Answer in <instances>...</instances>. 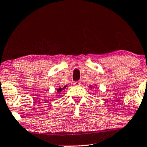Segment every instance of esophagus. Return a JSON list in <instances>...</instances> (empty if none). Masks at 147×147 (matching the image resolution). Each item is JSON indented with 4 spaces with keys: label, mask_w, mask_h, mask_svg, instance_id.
Returning a JSON list of instances; mask_svg holds the SVG:
<instances>
[{
    "label": "esophagus",
    "mask_w": 147,
    "mask_h": 147,
    "mask_svg": "<svg viewBox=\"0 0 147 147\" xmlns=\"http://www.w3.org/2000/svg\"><path fill=\"white\" fill-rule=\"evenodd\" d=\"M74 85L75 86H80V85H81V82H80V81L75 82H74Z\"/></svg>",
    "instance_id": "1"
}]
</instances>
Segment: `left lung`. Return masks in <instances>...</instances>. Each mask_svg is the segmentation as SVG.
<instances>
[{
    "label": "left lung",
    "mask_w": 147,
    "mask_h": 147,
    "mask_svg": "<svg viewBox=\"0 0 147 147\" xmlns=\"http://www.w3.org/2000/svg\"><path fill=\"white\" fill-rule=\"evenodd\" d=\"M90 88H92V86H90Z\"/></svg>",
    "instance_id": "8db88e82"
}]
</instances>
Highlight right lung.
<instances>
[{"label": "right lung", "instance_id": "obj_1", "mask_svg": "<svg viewBox=\"0 0 147 147\" xmlns=\"http://www.w3.org/2000/svg\"><path fill=\"white\" fill-rule=\"evenodd\" d=\"M66 87H67V86H64L63 88H57V89H56V90H57V93H60V92H63V90H65ZM63 92H64V91H63Z\"/></svg>", "mask_w": 147, "mask_h": 147}]
</instances>
